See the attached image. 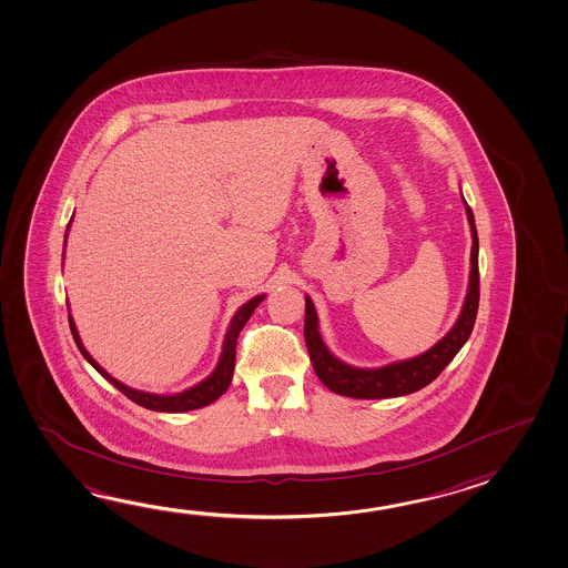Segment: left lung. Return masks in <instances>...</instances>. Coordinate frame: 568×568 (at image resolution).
Here are the masks:
<instances>
[{
  "label": "left lung",
  "mask_w": 568,
  "mask_h": 568,
  "mask_svg": "<svg viewBox=\"0 0 568 568\" xmlns=\"http://www.w3.org/2000/svg\"><path fill=\"white\" fill-rule=\"evenodd\" d=\"M465 201V197H463ZM467 210L468 225H470V273H468L467 297L460 308L457 323L448 331L437 345L420 353L417 357L395 361L383 367L361 368L347 365L345 361L335 357L323 337L318 333V317L315 305L308 295H305V343H307L308 357L313 368L325 387L333 393L351 398H390L410 395L418 388L427 387L440 375L455 358L458 351L467 343L470 331L475 327L478 311V235L473 210Z\"/></svg>",
  "instance_id": "8db88e82"
}]
</instances>
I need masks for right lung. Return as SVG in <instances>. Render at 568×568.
<instances>
[{
  "label": "right lung",
  "mask_w": 568,
  "mask_h": 568,
  "mask_svg": "<svg viewBox=\"0 0 568 568\" xmlns=\"http://www.w3.org/2000/svg\"><path fill=\"white\" fill-rule=\"evenodd\" d=\"M70 231V225H68ZM65 231V237H68ZM65 243V241H63ZM65 247V245H63ZM265 295H257L251 298L245 305L237 308V313L231 318L230 328L225 333V341H223V351H221L220 363L217 367L213 368L210 377L203 378L197 385L185 388L175 395H155V393H145V390H138V388L128 387L120 383L118 378L111 377L105 368L101 367L95 358L91 357L88 348L83 347L81 343L80 333L75 327V321L70 315L71 335L75 338V345L81 351L83 358L90 363L91 367L100 373L101 377L110 381L111 385L120 388L125 397L131 398L133 403H138L141 407L150 408V410H160V413H185V410H193V408L207 407L213 400L217 398L230 388L231 378H233V368H235V345H237V337H240L241 328L245 327V323L250 321L253 311L257 308L261 301Z\"/></svg>",
  "instance_id": "add662e5"
}]
</instances>
